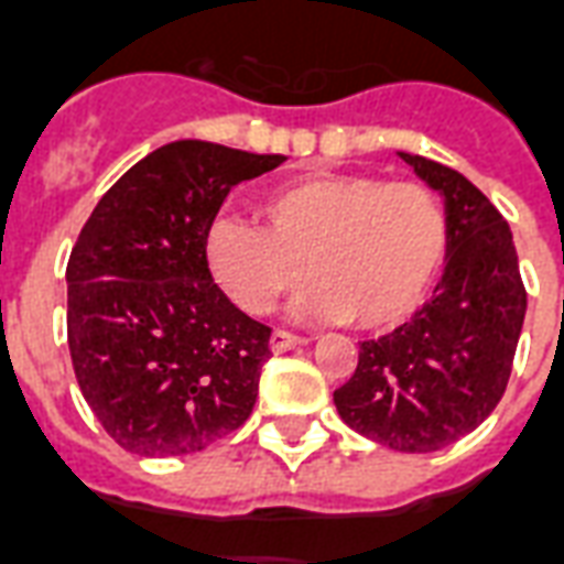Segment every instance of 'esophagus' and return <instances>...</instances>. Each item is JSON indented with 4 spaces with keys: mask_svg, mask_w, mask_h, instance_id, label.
<instances>
[{
    "mask_svg": "<svg viewBox=\"0 0 564 564\" xmlns=\"http://www.w3.org/2000/svg\"><path fill=\"white\" fill-rule=\"evenodd\" d=\"M306 345V338L294 336V333H285V329H273L270 333V350L273 354H285V350H294V347Z\"/></svg>",
    "mask_w": 564,
    "mask_h": 564,
    "instance_id": "34e87169",
    "label": "esophagus"
}]
</instances>
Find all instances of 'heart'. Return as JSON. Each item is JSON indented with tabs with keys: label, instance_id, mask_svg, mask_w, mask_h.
I'll return each instance as SVG.
<instances>
[{
	"label": "heart",
	"instance_id": "1",
	"mask_svg": "<svg viewBox=\"0 0 564 564\" xmlns=\"http://www.w3.org/2000/svg\"><path fill=\"white\" fill-rule=\"evenodd\" d=\"M261 226L217 217L205 261L228 300L267 315L306 270L315 279L300 312L387 329L419 308L446 258V214L413 181L375 175H306L256 202Z\"/></svg>",
	"mask_w": 564,
	"mask_h": 564
}]
</instances>
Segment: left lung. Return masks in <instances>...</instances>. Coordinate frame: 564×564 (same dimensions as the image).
<instances>
[{"instance_id": "1", "label": "left lung", "mask_w": 564, "mask_h": 564, "mask_svg": "<svg viewBox=\"0 0 564 564\" xmlns=\"http://www.w3.org/2000/svg\"><path fill=\"white\" fill-rule=\"evenodd\" d=\"M398 156L443 198L446 270L434 297L383 338L359 345L338 416L395 452H437L476 431L506 392L527 291L511 228L488 196L427 156Z\"/></svg>"}]
</instances>
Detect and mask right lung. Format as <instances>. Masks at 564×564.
Masks as SVG:
<instances>
[{
    "mask_svg": "<svg viewBox=\"0 0 564 564\" xmlns=\"http://www.w3.org/2000/svg\"><path fill=\"white\" fill-rule=\"evenodd\" d=\"M282 160L177 139L127 169L76 237L67 347L88 408L127 452H202L256 408L270 327L214 285L205 231L231 186Z\"/></svg>",
    "mask_w": 564,
    "mask_h": 564,
    "instance_id": "right-lung-1",
    "label": "right lung"
}]
</instances>
